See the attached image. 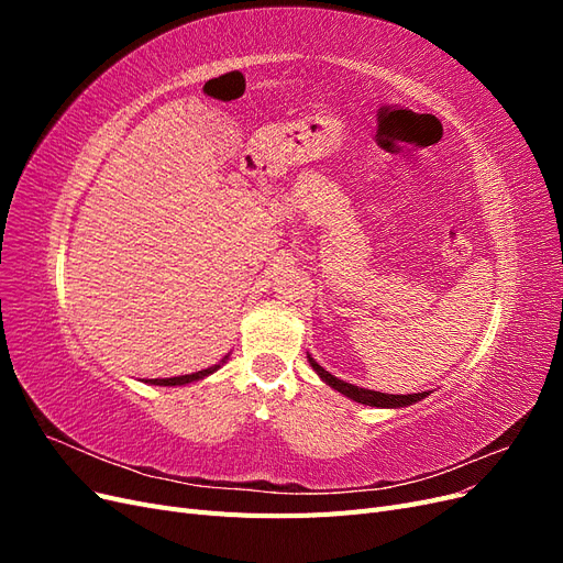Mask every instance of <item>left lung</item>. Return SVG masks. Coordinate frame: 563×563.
I'll return each instance as SVG.
<instances>
[{"label":"left lung","instance_id":"left-lung-1","mask_svg":"<svg viewBox=\"0 0 563 563\" xmlns=\"http://www.w3.org/2000/svg\"><path fill=\"white\" fill-rule=\"evenodd\" d=\"M308 362H310V366L314 368L317 376H319L323 383H327L329 387H333L335 391H340V395H345L347 399H352V401H356V404H364V406H376V408H404V406H411V404H416V401H420V399H424V397L430 395V391H418V395H385V391L356 387V385H352V383H345V380H340V378L331 376V373H329L327 368L319 366V364L312 360V354H308Z\"/></svg>","mask_w":563,"mask_h":563}]
</instances>
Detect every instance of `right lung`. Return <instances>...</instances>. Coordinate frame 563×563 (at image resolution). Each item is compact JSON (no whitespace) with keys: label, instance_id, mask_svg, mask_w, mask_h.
I'll return each mask as SVG.
<instances>
[{"label":"right lung","instance_id":"1","mask_svg":"<svg viewBox=\"0 0 563 563\" xmlns=\"http://www.w3.org/2000/svg\"><path fill=\"white\" fill-rule=\"evenodd\" d=\"M228 356H230V354H225L223 360H220V362H218V364H213V366H209V368H201V371H197V373H190V376H174V378H152V380H145V383H150V385H159V387H178V385H187V383H197V380L209 378L211 373H216L220 366L228 364Z\"/></svg>","mask_w":563,"mask_h":563}]
</instances>
